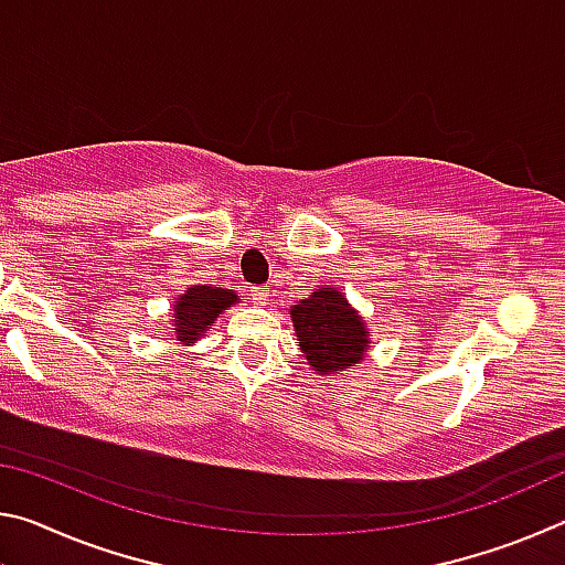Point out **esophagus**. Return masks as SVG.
Listing matches in <instances>:
<instances>
[{
  "instance_id": "esophagus-1",
  "label": "esophagus",
  "mask_w": 565,
  "mask_h": 565,
  "mask_svg": "<svg viewBox=\"0 0 565 565\" xmlns=\"http://www.w3.org/2000/svg\"><path fill=\"white\" fill-rule=\"evenodd\" d=\"M248 296H252V301L256 306H266V301H269V291H266L264 286H252V289H248Z\"/></svg>"
}]
</instances>
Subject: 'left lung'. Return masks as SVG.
Returning a JSON list of instances; mask_svg holds the SVG:
<instances>
[{"label":"left lung","mask_w":565,"mask_h":565,"mask_svg":"<svg viewBox=\"0 0 565 565\" xmlns=\"http://www.w3.org/2000/svg\"><path fill=\"white\" fill-rule=\"evenodd\" d=\"M296 343L317 374H339L359 363L369 347V329L337 289H317L291 306Z\"/></svg>","instance_id":"8db88e82"}]
</instances>
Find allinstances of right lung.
<instances>
[{"instance_id": "right-lung-1", "label": "right lung", "mask_w": 565, "mask_h": 565, "mask_svg": "<svg viewBox=\"0 0 565 565\" xmlns=\"http://www.w3.org/2000/svg\"><path fill=\"white\" fill-rule=\"evenodd\" d=\"M238 303V296L232 289H218V286H191L186 294L174 301V333L177 341L191 347L196 339L214 327L218 313Z\"/></svg>"}]
</instances>
